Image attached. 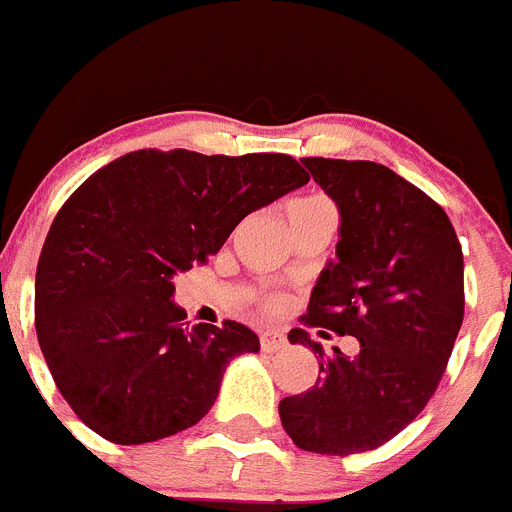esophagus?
Instances as JSON below:
<instances>
[{
  "instance_id": "34e87169",
  "label": "esophagus",
  "mask_w": 512,
  "mask_h": 512,
  "mask_svg": "<svg viewBox=\"0 0 512 512\" xmlns=\"http://www.w3.org/2000/svg\"><path fill=\"white\" fill-rule=\"evenodd\" d=\"M260 346H263L265 354H273V351H281L286 346V336L278 333V330H265L260 336Z\"/></svg>"
}]
</instances>
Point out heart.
Masks as SVG:
<instances>
[{
  "label": "heart",
  "instance_id": "1",
  "mask_svg": "<svg viewBox=\"0 0 512 512\" xmlns=\"http://www.w3.org/2000/svg\"><path fill=\"white\" fill-rule=\"evenodd\" d=\"M325 203L322 197H302V200H294V203L289 205V210H299V208H312V205H320Z\"/></svg>",
  "mask_w": 512,
  "mask_h": 512
}]
</instances>
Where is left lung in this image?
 Returning <instances> with one entry per match:
<instances>
[{
  "mask_svg": "<svg viewBox=\"0 0 512 512\" xmlns=\"http://www.w3.org/2000/svg\"><path fill=\"white\" fill-rule=\"evenodd\" d=\"M302 163L341 216L304 322L354 336L359 354L322 356L307 330H291V343L320 354V377L278 414L296 448L364 453L414 422L448 367L463 322L461 242L445 210L382 163Z\"/></svg>",
  "mask_w": 512,
  "mask_h": 512,
  "instance_id": "left-lung-1",
  "label": "left lung"
}]
</instances>
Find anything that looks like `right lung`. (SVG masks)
<instances>
[{
    "instance_id": "1",
    "label": "right lung",
    "mask_w": 512,
    "mask_h": 512,
    "mask_svg": "<svg viewBox=\"0 0 512 512\" xmlns=\"http://www.w3.org/2000/svg\"><path fill=\"white\" fill-rule=\"evenodd\" d=\"M307 182L283 153L135 150L62 205L38 257L36 333L59 393L93 432L140 445L208 414L231 359L260 351V338L234 320L184 322L174 276Z\"/></svg>"
}]
</instances>
